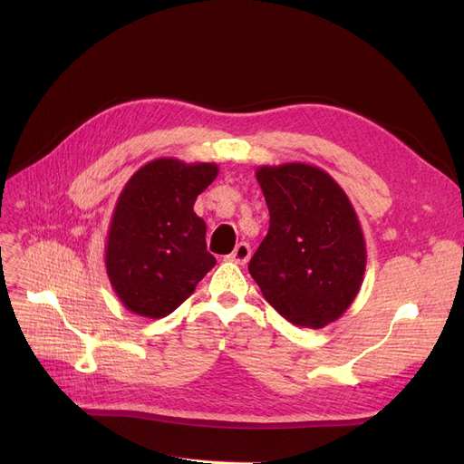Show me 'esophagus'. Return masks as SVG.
<instances>
[{"instance_id":"1","label":"esophagus","mask_w":464,"mask_h":464,"mask_svg":"<svg viewBox=\"0 0 464 464\" xmlns=\"http://www.w3.org/2000/svg\"><path fill=\"white\" fill-rule=\"evenodd\" d=\"M250 256H252V250H250V246L246 245V242H238V245L235 246V250L227 256V261H233L237 265H246Z\"/></svg>"}]
</instances>
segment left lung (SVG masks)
<instances>
[{"mask_svg":"<svg viewBox=\"0 0 464 464\" xmlns=\"http://www.w3.org/2000/svg\"><path fill=\"white\" fill-rule=\"evenodd\" d=\"M256 179L269 207V233L248 271L282 318L322 329L357 297L367 246L344 189L306 163L263 165Z\"/></svg>","mask_w":464,"mask_h":464,"instance_id":"8db88e82","label":"left lung"}]
</instances>
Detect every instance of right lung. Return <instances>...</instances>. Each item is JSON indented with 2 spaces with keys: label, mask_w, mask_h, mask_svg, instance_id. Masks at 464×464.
<instances>
[{
  "label": "right lung",
  "mask_w": 464,
  "mask_h": 464,
  "mask_svg": "<svg viewBox=\"0 0 464 464\" xmlns=\"http://www.w3.org/2000/svg\"><path fill=\"white\" fill-rule=\"evenodd\" d=\"M218 177L216 163L158 158L142 165L116 201L105 246L114 294L144 318L180 306L216 265L193 203Z\"/></svg>",
  "instance_id": "obj_1"
}]
</instances>
